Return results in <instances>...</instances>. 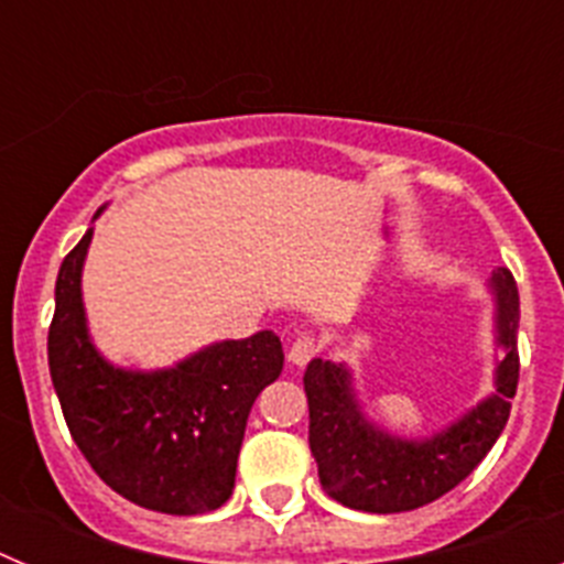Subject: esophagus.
Here are the masks:
<instances>
[{
	"mask_svg": "<svg viewBox=\"0 0 564 564\" xmlns=\"http://www.w3.org/2000/svg\"><path fill=\"white\" fill-rule=\"evenodd\" d=\"M316 352H318V338L313 336V333H302V336L291 344L288 358H291V364H299V367H302V364L311 361Z\"/></svg>",
	"mask_w": 564,
	"mask_h": 564,
	"instance_id": "obj_1",
	"label": "esophagus"
}]
</instances>
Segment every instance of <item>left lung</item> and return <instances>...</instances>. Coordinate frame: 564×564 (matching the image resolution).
Masks as SVG:
<instances>
[{
  "instance_id": "obj_1",
  "label": "left lung",
  "mask_w": 564,
  "mask_h": 564,
  "mask_svg": "<svg viewBox=\"0 0 564 564\" xmlns=\"http://www.w3.org/2000/svg\"><path fill=\"white\" fill-rule=\"evenodd\" d=\"M497 296V395L426 441H401L364 421L341 364L313 358L305 372L311 452L333 500L370 514H398L437 500L466 480L500 437L520 381V293L508 268L491 273Z\"/></svg>"
}]
</instances>
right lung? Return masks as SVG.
<instances>
[{
    "label": "right lung",
    "mask_w": 564,
    "mask_h": 564,
    "mask_svg": "<svg viewBox=\"0 0 564 564\" xmlns=\"http://www.w3.org/2000/svg\"><path fill=\"white\" fill-rule=\"evenodd\" d=\"M93 231L64 257L47 333L50 378L67 430L112 491L163 514H206L231 497L253 401L282 372V341L262 330L212 344L174 370L129 372L87 336L82 265Z\"/></svg>",
    "instance_id": "right-lung-1"
}]
</instances>
